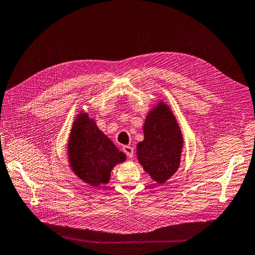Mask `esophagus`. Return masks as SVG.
<instances>
[{"instance_id":"obj_1","label":"esophagus","mask_w":255,"mask_h":255,"mask_svg":"<svg viewBox=\"0 0 255 255\" xmlns=\"http://www.w3.org/2000/svg\"><path fill=\"white\" fill-rule=\"evenodd\" d=\"M123 151L126 152L127 156L128 158H132L134 156V148H133V147H131V146H124L123 147Z\"/></svg>"}]
</instances>
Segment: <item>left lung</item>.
I'll return each instance as SVG.
<instances>
[{
    "label": "left lung",
    "mask_w": 255,
    "mask_h": 255,
    "mask_svg": "<svg viewBox=\"0 0 255 255\" xmlns=\"http://www.w3.org/2000/svg\"><path fill=\"white\" fill-rule=\"evenodd\" d=\"M144 139L136 146V156L144 171L158 184L177 172L183 148V136L170 106L165 101L148 111L145 119Z\"/></svg>",
    "instance_id": "left-lung-1"
}]
</instances>
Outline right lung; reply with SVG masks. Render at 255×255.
I'll use <instances>...</instances> for the list:
<instances>
[{"instance_id":"1","label":"right lung","mask_w":255,"mask_h":255,"mask_svg":"<svg viewBox=\"0 0 255 255\" xmlns=\"http://www.w3.org/2000/svg\"><path fill=\"white\" fill-rule=\"evenodd\" d=\"M67 158L76 177L94 188L108 183L112 169L127 160L126 154L96 126L95 118L84 111L72 124Z\"/></svg>"}]
</instances>
